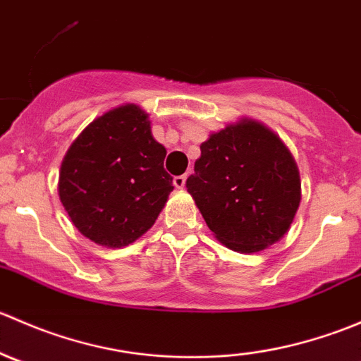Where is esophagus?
Returning a JSON list of instances; mask_svg holds the SVG:
<instances>
[{"mask_svg":"<svg viewBox=\"0 0 361 361\" xmlns=\"http://www.w3.org/2000/svg\"><path fill=\"white\" fill-rule=\"evenodd\" d=\"M185 181H187V176H185V174H181V176H174L173 183H174V187H176V188H183Z\"/></svg>","mask_w":361,"mask_h":361,"instance_id":"1","label":"esophagus"}]
</instances>
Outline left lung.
Returning <instances> with one entry per match:
<instances>
[{
  "label": "left lung",
  "mask_w": 361,
  "mask_h": 361,
  "mask_svg": "<svg viewBox=\"0 0 361 361\" xmlns=\"http://www.w3.org/2000/svg\"><path fill=\"white\" fill-rule=\"evenodd\" d=\"M187 190L209 231L243 253L279 241L300 204L292 154L274 133L246 120L204 141Z\"/></svg>",
  "instance_id": "8db88e82"
}]
</instances>
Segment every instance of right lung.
<instances>
[{
  "instance_id": "1",
  "label": "right lung",
  "mask_w": 361,
  "mask_h": 361,
  "mask_svg": "<svg viewBox=\"0 0 361 361\" xmlns=\"http://www.w3.org/2000/svg\"><path fill=\"white\" fill-rule=\"evenodd\" d=\"M164 159L166 148L152 136L148 115L134 104L94 120L61 166L59 197L75 227L108 248L136 241L174 188Z\"/></svg>"
}]
</instances>
